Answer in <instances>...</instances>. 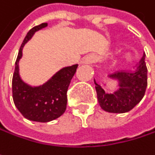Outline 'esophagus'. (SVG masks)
Segmentation results:
<instances>
[{"instance_id": "1", "label": "esophagus", "mask_w": 155, "mask_h": 155, "mask_svg": "<svg viewBox=\"0 0 155 155\" xmlns=\"http://www.w3.org/2000/svg\"><path fill=\"white\" fill-rule=\"evenodd\" d=\"M96 55L95 54H87L86 56H84L81 60V64H91L96 61Z\"/></svg>"}]
</instances>
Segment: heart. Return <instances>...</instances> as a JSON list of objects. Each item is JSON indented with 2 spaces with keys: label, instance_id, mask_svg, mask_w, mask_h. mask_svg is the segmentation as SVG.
I'll list each match as a JSON object with an SVG mask.
<instances>
[{
  "label": "heart",
  "instance_id": "heart-1",
  "mask_svg": "<svg viewBox=\"0 0 155 155\" xmlns=\"http://www.w3.org/2000/svg\"><path fill=\"white\" fill-rule=\"evenodd\" d=\"M136 58H137L136 51L129 48L122 53V54L119 57V60L123 64H130L136 61Z\"/></svg>",
  "mask_w": 155,
  "mask_h": 155
}]
</instances>
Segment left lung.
Returning a JSON list of instances; mask_svg holds the SVG:
<instances>
[{
  "label": "left lung",
  "mask_w": 155,
  "mask_h": 155,
  "mask_svg": "<svg viewBox=\"0 0 155 155\" xmlns=\"http://www.w3.org/2000/svg\"><path fill=\"white\" fill-rule=\"evenodd\" d=\"M108 79L116 82V90L112 92L106 91L94 80L101 108L109 113L130 111L141 101L147 87V68L144 58L140 61L135 73L119 72L109 75Z\"/></svg>",
  "instance_id": "obj_1"
}]
</instances>
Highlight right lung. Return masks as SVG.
Listing matches in <instances>:
<instances>
[{
	"label": "right lung",
	"instance_id": "1",
	"mask_svg": "<svg viewBox=\"0 0 155 155\" xmlns=\"http://www.w3.org/2000/svg\"><path fill=\"white\" fill-rule=\"evenodd\" d=\"M47 27V23H42L28 32L18 50L12 78V97L16 108L27 119L42 123L56 119L64 113L67 104L66 92L78 67V64L63 67L45 83L38 86L30 85L21 79L18 63L22 57L23 47L37 31Z\"/></svg>",
	"mask_w": 155,
	"mask_h": 155
}]
</instances>
